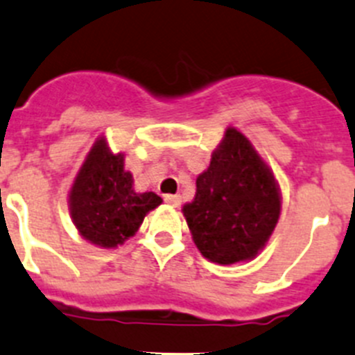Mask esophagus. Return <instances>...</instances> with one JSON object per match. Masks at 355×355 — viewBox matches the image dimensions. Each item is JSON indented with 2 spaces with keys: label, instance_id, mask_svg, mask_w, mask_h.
I'll return each instance as SVG.
<instances>
[{
  "label": "esophagus",
  "instance_id": "1",
  "mask_svg": "<svg viewBox=\"0 0 355 355\" xmlns=\"http://www.w3.org/2000/svg\"><path fill=\"white\" fill-rule=\"evenodd\" d=\"M164 200L167 202L168 205H174V207H178V205L181 204V197H180V195H165Z\"/></svg>",
  "mask_w": 355,
  "mask_h": 355
}]
</instances>
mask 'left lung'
Instances as JSON below:
<instances>
[{"label":"left lung","instance_id":"obj_1","mask_svg":"<svg viewBox=\"0 0 355 355\" xmlns=\"http://www.w3.org/2000/svg\"><path fill=\"white\" fill-rule=\"evenodd\" d=\"M183 214L209 261L234 265L265 248L281 216V193L273 172L237 129H226Z\"/></svg>","mask_w":355,"mask_h":355}]
</instances>
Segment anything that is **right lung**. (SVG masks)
I'll return each instance as SVG.
<instances>
[{
	"instance_id": "obj_1",
	"label": "right lung",
	"mask_w": 355,
	"mask_h": 355,
	"mask_svg": "<svg viewBox=\"0 0 355 355\" xmlns=\"http://www.w3.org/2000/svg\"><path fill=\"white\" fill-rule=\"evenodd\" d=\"M123 155L111 153L104 137L87 155L69 191V212L85 241L116 248L139 230L144 216L162 204L153 191L137 193Z\"/></svg>"
}]
</instances>
